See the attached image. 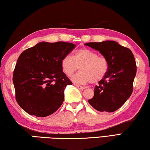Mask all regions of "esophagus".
Masks as SVG:
<instances>
[{"label": "esophagus", "instance_id": "obj_1", "mask_svg": "<svg viewBox=\"0 0 150 150\" xmlns=\"http://www.w3.org/2000/svg\"><path fill=\"white\" fill-rule=\"evenodd\" d=\"M74 85L75 86H76L78 87V89H81V90H83L84 89H85V87H83V86H80V85H78V84H76V83H74Z\"/></svg>", "mask_w": 150, "mask_h": 150}]
</instances>
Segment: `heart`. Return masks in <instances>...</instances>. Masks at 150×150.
Instances as JSON below:
<instances>
[{
    "mask_svg": "<svg viewBox=\"0 0 150 150\" xmlns=\"http://www.w3.org/2000/svg\"><path fill=\"white\" fill-rule=\"evenodd\" d=\"M63 72L71 76L78 69L80 72L72 77L75 83L86 84L97 83L100 81L107 73L108 61L104 56H98L96 52L88 49H81L76 52L72 57H64L61 62Z\"/></svg>",
    "mask_w": 150,
    "mask_h": 150,
    "instance_id": "1",
    "label": "heart"
}]
</instances>
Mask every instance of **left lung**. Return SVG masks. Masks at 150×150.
<instances>
[{
	"instance_id": "left-lung-1",
	"label": "left lung",
	"mask_w": 150,
	"mask_h": 150,
	"mask_svg": "<svg viewBox=\"0 0 150 150\" xmlns=\"http://www.w3.org/2000/svg\"><path fill=\"white\" fill-rule=\"evenodd\" d=\"M85 45L98 51L108 61V71L95 86L94 96L89 103L99 112H114L125 103L133 90L137 74L134 55L127 47L112 40Z\"/></svg>"
}]
</instances>
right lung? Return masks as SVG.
Returning a JSON list of instances; mask_svg holds the SVG:
<instances>
[{"label":"right lung","mask_w":150,"mask_h":150,"mask_svg":"<svg viewBox=\"0 0 150 150\" xmlns=\"http://www.w3.org/2000/svg\"><path fill=\"white\" fill-rule=\"evenodd\" d=\"M75 46L69 42H41L19 55L13 83L17 103L28 114L46 117L63 104L64 89L72 83L61 62Z\"/></svg>","instance_id":"obj_1"}]
</instances>
